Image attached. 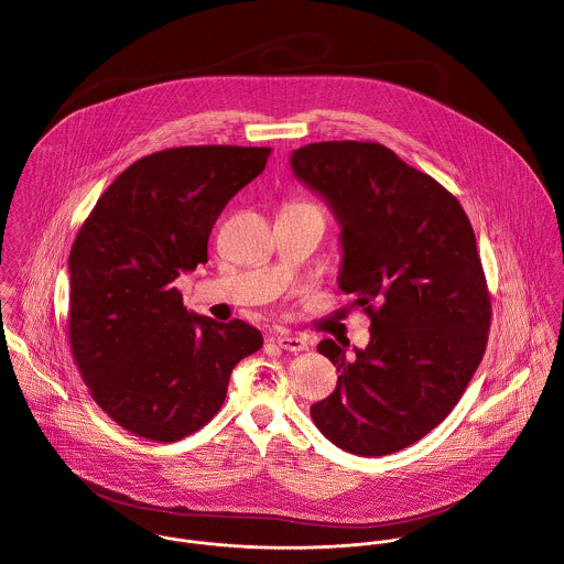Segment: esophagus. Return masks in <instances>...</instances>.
Listing matches in <instances>:
<instances>
[{"instance_id": "1", "label": "esophagus", "mask_w": 564, "mask_h": 564, "mask_svg": "<svg viewBox=\"0 0 564 564\" xmlns=\"http://www.w3.org/2000/svg\"><path fill=\"white\" fill-rule=\"evenodd\" d=\"M276 346L285 351H304L308 349V341L299 335H281L276 337Z\"/></svg>"}]
</instances>
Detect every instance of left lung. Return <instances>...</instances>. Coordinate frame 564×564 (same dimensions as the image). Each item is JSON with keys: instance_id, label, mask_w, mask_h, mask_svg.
Here are the masks:
<instances>
[{"instance_id": "obj_1", "label": "left lung", "mask_w": 564, "mask_h": 564, "mask_svg": "<svg viewBox=\"0 0 564 564\" xmlns=\"http://www.w3.org/2000/svg\"><path fill=\"white\" fill-rule=\"evenodd\" d=\"M290 167L341 227L339 290L371 317L369 344L324 339L337 389L311 405L347 453L401 451L440 425L485 354L489 294L473 225L432 175L365 141L299 148Z\"/></svg>"}]
</instances>
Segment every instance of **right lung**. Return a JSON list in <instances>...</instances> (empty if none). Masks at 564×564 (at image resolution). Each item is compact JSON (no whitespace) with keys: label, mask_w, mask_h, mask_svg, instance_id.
Here are the masks:
<instances>
[{"label":"right lung","mask_w":564,"mask_h":564,"mask_svg":"<svg viewBox=\"0 0 564 564\" xmlns=\"http://www.w3.org/2000/svg\"><path fill=\"white\" fill-rule=\"evenodd\" d=\"M268 148L188 145L139 159L100 195L68 258V333L96 403L127 432L175 442L225 401L234 367L263 346L242 319L186 311L174 281L208 261L227 202Z\"/></svg>","instance_id":"add662e5"}]
</instances>
